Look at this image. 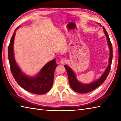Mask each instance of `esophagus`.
Returning a JSON list of instances; mask_svg holds the SVG:
<instances>
[{
	"mask_svg": "<svg viewBox=\"0 0 121 121\" xmlns=\"http://www.w3.org/2000/svg\"><path fill=\"white\" fill-rule=\"evenodd\" d=\"M67 59H65V58H62V59H61L60 63H61V64H65V63L66 62H67Z\"/></svg>",
	"mask_w": 121,
	"mask_h": 121,
	"instance_id": "obj_1",
	"label": "esophagus"
}]
</instances>
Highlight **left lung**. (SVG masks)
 Here are the masks:
<instances>
[{
  "mask_svg": "<svg viewBox=\"0 0 121 121\" xmlns=\"http://www.w3.org/2000/svg\"><path fill=\"white\" fill-rule=\"evenodd\" d=\"M103 29L106 37V39H107L108 44V47H109L110 53L109 57V64H108V67L106 68L104 73L102 75V76L100 77V78H99L98 80L91 83L86 84L81 83H80L78 81L77 79H76V77H75L74 73L73 72V71L68 66L66 65H65V69L67 71L69 81V84L70 85V86L73 89V90H74V91L77 92H78V93H86L94 90V89L97 88V87L100 86L101 84H102L104 82L105 79H106V78L108 76V74H109L113 58L112 45V43H111L109 36H108V32L105 30V28L103 27Z\"/></svg>",
  "mask_w": 121,
  "mask_h": 121,
  "instance_id": "obj_1",
  "label": "left lung"
}]
</instances>
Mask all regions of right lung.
Returning <instances> with one entry per match:
<instances>
[{"label": "right lung", "mask_w": 121, "mask_h": 121, "mask_svg": "<svg viewBox=\"0 0 121 121\" xmlns=\"http://www.w3.org/2000/svg\"><path fill=\"white\" fill-rule=\"evenodd\" d=\"M19 27L16 28L15 31ZM15 32L12 36L8 46V59L11 72L17 83L25 90L37 94H43L50 91L53 82L54 72L57 64L53 59L44 65L37 76L25 75L17 65L13 56V42Z\"/></svg>", "instance_id": "1"}]
</instances>
